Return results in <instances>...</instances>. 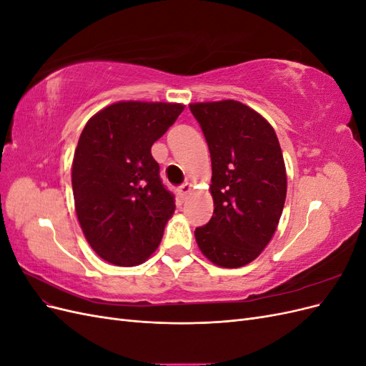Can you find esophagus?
<instances>
[{"label": "esophagus", "mask_w": 366, "mask_h": 366, "mask_svg": "<svg viewBox=\"0 0 366 366\" xmlns=\"http://www.w3.org/2000/svg\"><path fill=\"white\" fill-rule=\"evenodd\" d=\"M191 191H192V184H191L189 182H186V183H183V184L179 187V195H180L182 198H184Z\"/></svg>", "instance_id": "esophagus-1"}]
</instances>
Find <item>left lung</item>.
<instances>
[{"label":"left lung","instance_id":"obj_1","mask_svg":"<svg viewBox=\"0 0 366 366\" xmlns=\"http://www.w3.org/2000/svg\"><path fill=\"white\" fill-rule=\"evenodd\" d=\"M212 160L214 215L195 229L204 257L218 267H242L269 244L285 203L287 174L273 127L238 101L189 104Z\"/></svg>","mask_w":366,"mask_h":366}]
</instances>
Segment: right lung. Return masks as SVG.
Returning <instances> with one entry per match:
<instances>
[{"mask_svg": "<svg viewBox=\"0 0 366 366\" xmlns=\"http://www.w3.org/2000/svg\"><path fill=\"white\" fill-rule=\"evenodd\" d=\"M183 104L120 101L86 122L74 149V209L85 239L109 264L132 267L157 250L175 210L151 147Z\"/></svg>", "mask_w": 366, "mask_h": 366, "instance_id": "1", "label": "right lung"}]
</instances>
